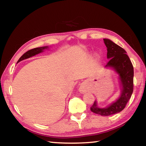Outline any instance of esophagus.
I'll use <instances>...</instances> for the list:
<instances>
[{
  "label": "esophagus",
  "mask_w": 146,
  "mask_h": 146,
  "mask_svg": "<svg viewBox=\"0 0 146 146\" xmlns=\"http://www.w3.org/2000/svg\"><path fill=\"white\" fill-rule=\"evenodd\" d=\"M80 92H81L82 93L85 92V88H84V86H82V87H80Z\"/></svg>",
  "instance_id": "esophagus-1"
}]
</instances>
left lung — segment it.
<instances>
[{"mask_svg":"<svg viewBox=\"0 0 146 146\" xmlns=\"http://www.w3.org/2000/svg\"><path fill=\"white\" fill-rule=\"evenodd\" d=\"M104 41L107 48V58L109 59L105 68L111 69L117 74L120 94L117 100L105 108L99 107L97 101L95 100L91 107V111L101 116H110L122 111L131 97L134 70L131 62L124 49L110 39L104 38Z\"/></svg>","mask_w":146,"mask_h":146,"instance_id":"1","label":"left lung"}]
</instances>
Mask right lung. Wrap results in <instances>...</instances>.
I'll use <instances>...</instances> for the list:
<instances>
[{
  "label": "right lung",
  "mask_w": 146,
  "mask_h": 146,
  "mask_svg": "<svg viewBox=\"0 0 146 146\" xmlns=\"http://www.w3.org/2000/svg\"><path fill=\"white\" fill-rule=\"evenodd\" d=\"M46 49H49V47L48 46L40 47V48H36L32 49L31 50H29L28 51H27V52L24 53V55L19 58V60H18V62H17V63L22 60H25V59L31 58L33 56H35L36 55H38L39 53H42L44 52V50H46Z\"/></svg>",
  "instance_id": "add662e5"
}]
</instances>
